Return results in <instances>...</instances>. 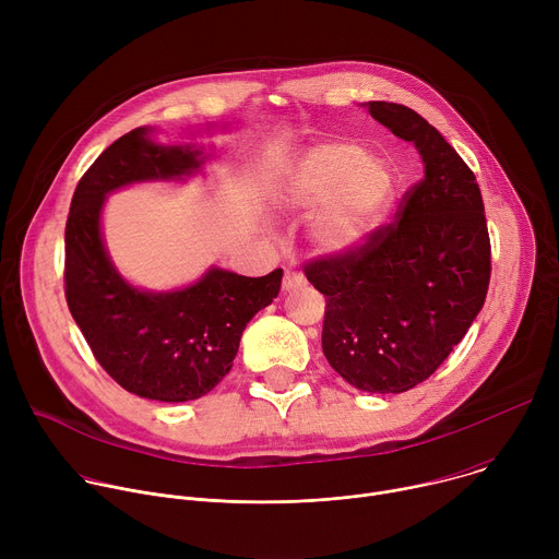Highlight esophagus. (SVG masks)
Listing matches in <instances>:
<instances>
[{
	"label": "esophagus",
	"instance_id": "34e87169",
	"mask_svg": "<svg viewBox=\"0 0 559 559\" xmlns=\"http://www.w3.org/2000/svg\"><path fill=\"white\" fill-rule=\"evenodd\" d=\"M302 285H305V276L298 270L287 267L285 276H283V289L285 292H294V289H300Z\"/></svg>",
	"mask_w": 559,
	"mask_h": 559
}]
</instances>
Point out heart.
<instances>
[{"label":"heart","mask_w":559,"mask_h":559,"mask_svg":"<svg viewBox=\"0 0 559 559\" xmlns=\"http://www.w3.org/2000/svg\"><path fill=\"white\" fill-rule=\"evenodd\" d=\"M393 197L395 177L389 164L347 141L311 147L270 188L272 203L283 212L300 214L318 207L309 231L323 252L362 246L384 223Z\"/></svg>","instance_id":"b5f03b06"}]
</instances>
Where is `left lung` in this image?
<instances>
[{"mask_svg":"<svg viewBox=\"0 0 559 559\" xmlns=\"http://www.w3.org/2000/svg\"><path fill=\"white\" fill-rule=\"evenodd\" d=\"M369 115L412 141L425 177L395 223L367 243L305 265L325 294L323 354L356 389L403 393L427 380L480 313L491 243L475 175L416 110L369 102Z\"/></svg>","mask_w":559,"mask_h":559,"instance_id":"obj_1","label":"left lung"}]
</instances>
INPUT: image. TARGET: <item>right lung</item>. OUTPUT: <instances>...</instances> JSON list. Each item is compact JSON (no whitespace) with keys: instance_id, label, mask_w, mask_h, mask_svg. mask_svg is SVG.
<instances>
[{"instance_id":"1","label":"right lung","mask_w":559,"mask_h":559,"mask_svg":"<svg viewBox=\"0 0 559 559\" xmlns=\"http://www.w3.org/2000/svg\"><path fill=\"white\" fill-rule=\"evenodd\" d=\"M134 128L108 145L79 181L66 221V300L97 362L126 391L186 403L212 391L231 369L246 325L281 289L283 270L250 278L210 267L173 292L130 285L102 236L110 192L143 181H186L207 158L197 145H162Z\"/></svg>"}]
</instances>
